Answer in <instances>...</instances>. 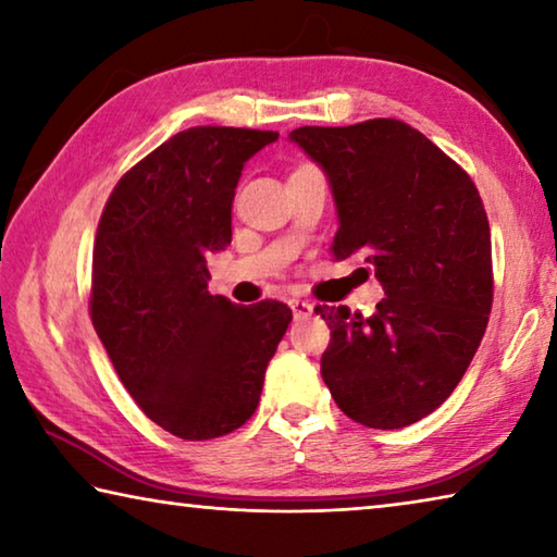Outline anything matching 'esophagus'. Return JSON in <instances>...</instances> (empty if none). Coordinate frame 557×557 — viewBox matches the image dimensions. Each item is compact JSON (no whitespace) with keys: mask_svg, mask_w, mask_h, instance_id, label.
Returning a JSON list of instances; mask_svg holds the SVG:
<instances>
[{"mask_svg":"<svg viewBox=\"0 0 557 557\" xmlns=\"http://www.w3.org/2000/svg\"><path fill=\"white\" fill-rule=\"evenodd\" d=\"M289 307H292V312H295V319H305V317H312V314H314V305H312V301L289 299Z\"/></svg>","mask_w":557,"mask_h":557,"instance_id":"obj_1","label":"esophagus"}]
</instances>
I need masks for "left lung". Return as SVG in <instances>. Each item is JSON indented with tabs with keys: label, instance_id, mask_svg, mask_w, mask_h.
<instances>
[{
	"label": "left lung",
	"instance_id": "1",
	"mask_svg": "<svg viewBox=\"0 0 557 557\" xmlns=\"http://www.w3.org/2000/svg\"><path fill=\"white\" fill-rule=\"evenodd\" d=\"M332 186V252H361L385 297L371 317L317 307L332 329L322 379L348 418L375 430L437 410L469 369L492 312V233L474 182L400 120L297 127Z\"/></svg>",
	"mask_w": 557,
	"mask_h": 557
}]
</instances>
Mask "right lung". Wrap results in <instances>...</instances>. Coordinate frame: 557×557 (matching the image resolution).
<instances>
[{
    "mask_svg": "<svg viewBox=\"0 0 557 557\" xmlns=\"http://www.w3.org/2000/svg\"><path fill=\"white\" fill-rule=\"evenodd\" d=\"M277 132L188 127L112 188L92 248L90 319L149 420L213 440L256 412L292 309L209 292L206 256L231 245L235 186Z\"/></svg>",
    "mask_w": 557,
    "mask_h": 557,
    "instance_id": "1",
    "label": "right lung"
}]
</instances>
